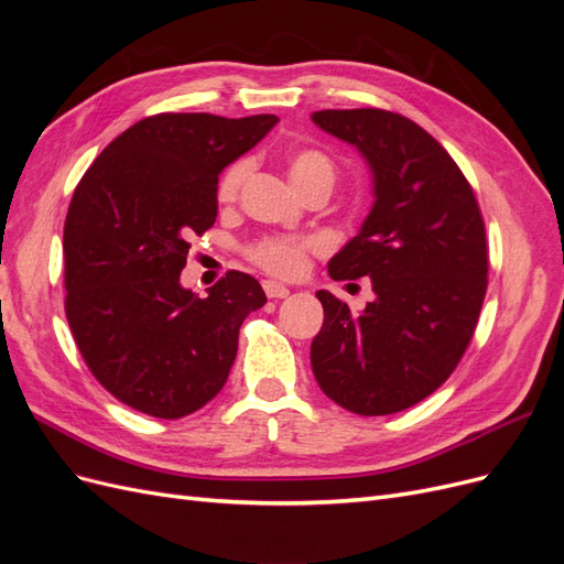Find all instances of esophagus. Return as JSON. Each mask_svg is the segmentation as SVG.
Listing matches in <instances>:
<instances>
[{"label":"esophagus","mask_w":564,"mask_h":564,"mask_svg":"<svg viewBox=\"0 0 564 564\" xmlns=\"http://www.w3.org/2000/svg\"><path fill=\"white\" fill-rule=\"evenodd\" d=\"M263 292L268 299H286L289 296V289L275 280H265L263 282Z\"/></svg>","instance_id":"esophagus-1"}]
</instances>
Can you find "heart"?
Returning <instances> with one entry per match:
<instances>
[{
    "label": "heart",
    "instance_id": "b5f03b06",
    "mask_svg": "<svg viewBox=\"0 0 564 564\" xmlns=\"http://www.w3.org/2000/svg\"><path fill=\"white\" fill-rule=\"evenodd\" d=\"M286 169L289 178L294 181V185L303 195H308L315 187H327V191H332L336 183L334 162L324 155L322 150L315 148L294 150L292 155L286 158ZM249 172L251 164L247 160L230 164L216 187L218 202H235ZM313 249H317V240H313V237H265V240L256 242L249 249V259L256 265L272 272V275L296 278L305 268V256Z\"/></svg>",
    "mask_w": 564,
    "mask_h": 564
}]
</instances>
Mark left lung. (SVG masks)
<instances>
[{"label":"left lung","instance_id":"obj_1","mask_svg":"<svg viewBox=\"0 0 564 564\" xmlns=\"http://www.w3.org/2000/svg\"><path fill=\"white\" fill-rule=\"evenodd\" d=\"M313 122L355 145L373 183L360 232L329 261L332 280L369 278L373 301L352 313L319 289L313 373L352 414H395L445 383L470 344L487 292L485 220L449 152L412 119L357 108Z\"/></svg>","mask_w":564,"mask_h":564}]
</instances>
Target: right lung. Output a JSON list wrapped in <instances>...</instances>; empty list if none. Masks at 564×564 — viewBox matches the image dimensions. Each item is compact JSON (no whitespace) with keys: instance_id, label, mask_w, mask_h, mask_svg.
<instances>
[{"instance_id":"obj_1","label":"right lung","mask_w":564,"mask_h":564,"mask_svg":"<svg viewBox=\"0 0 564 564\" xmlns=\"http://www.w3.org/2000/svg\"><path fill=\"white\" fill-rule=\"evenodd\" d=\"M162 112L129 127L75 187L65 216V315L98 383L143 414L181 419L228 381L261 284L230 270L199 299L181 286L191 237L218 214V174L275 127Z\"/></svg>"}]
</instances>
